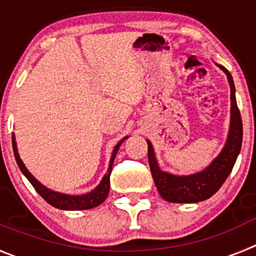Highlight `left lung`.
I'll list each match as a JSON object with an SVG mask.
<instances>
[{
  "label": "left lung",
  "mask_w": 256,
  "mask_h": 256,
  "mask_svg": "<svg viewBox=\"0 0 256 256\" xmlns=\"http://www.w3.org/2000/svg\"><path fill=\"white\" fill-rule=\"evenodd\" d=\"M221 70L228 76L231 90V120L228 140L218 155L212 163L202 172L190 176H174L163 172L158 166L154 149L148 142V159L150 170L154 178L159 194L168 202L173 204H196L212 197L221 188L228 174L232 170L242 142V121L235 97V84L230 72L225 66L217 64Z\"/></svg>",
  "instance_id": "1"
}]
</instances>
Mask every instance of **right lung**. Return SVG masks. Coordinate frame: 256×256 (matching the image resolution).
<instances>
[{
  "mask_svg": "<svg viewBox=\"0 0 256 256\" xmlns=\"http://www.w3.org/2000/svg\"><path fill=\"white\" fill-rule=\"evenodd\" d=\"M128 136L124 138L114 148V152H112L111 159H110V166L107 169V173L104 174V176L102 178L101 183H100L97 187L93 190H90V193H86V194L80 196H70V194H64V193L54 192V190H49L45 186H42V183L35 179V176L30 173V172L26 169L25 164L21 160L20 155L18 152V146H16L15 142V135H12V148H14V154H15V159L18 162V166L20 168V170L22 172L24 176L28 179V182L32 184V187L36 190V192L46 200L48 204H52V207L59 210H68V211H78V210H90L93 207H97L104 202L107 198L110 192V176H111L112 166H114V160L116 158L117 152L120 149V145L122 144L124 140L128 139Z\"/></svg>",
  "mask_w": 256,
  "mask_h": 256,
  "instance_id": "1",
  "label": "right lung"
}]
</instances>
